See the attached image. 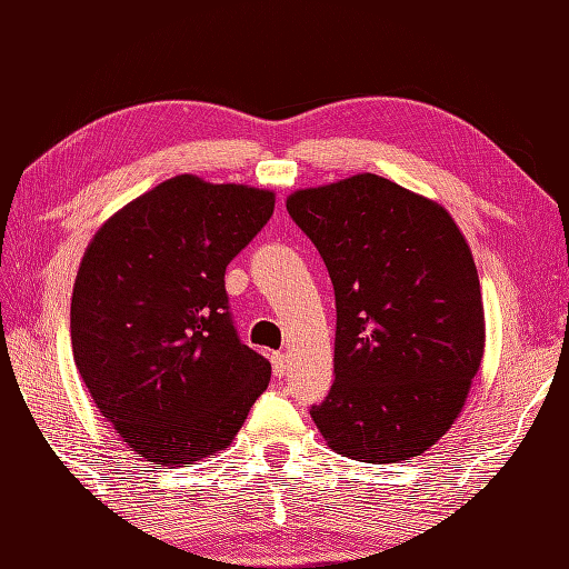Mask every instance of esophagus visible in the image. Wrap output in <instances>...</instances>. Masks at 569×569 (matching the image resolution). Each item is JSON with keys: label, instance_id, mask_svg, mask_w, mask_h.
<instances>
[{"label": "esophagus", "instance_id": "1", "mask_svg": "<svg viewBox=\"0 0 569 569\" xmlns=\"http://www.w3.org/2000/svg\"><path fill=\"white\" fill-rule=\"evenodd\" d=\"M271 367H273V377L283 379V377H286V371H288L286 355H283V352H273V355H271Z\"/></svg>", "mask_w": 569, "mask_h": 569}]
</instances>
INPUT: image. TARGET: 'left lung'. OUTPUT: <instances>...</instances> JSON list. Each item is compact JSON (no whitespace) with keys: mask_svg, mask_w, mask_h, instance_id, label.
Returning <instances> with one entry per match:
<instances>
[{"mask_svg":"<svg viewBox=\"0 0 569 569\" xmlns=\"http://www.w3.org/2000/svg\"><path fill=\"white\" fill-rule=\"evenodd\" d=\"M335 288V383L310 408L337 455L391 465L452 428L485 357L475 259L442 204L359 173L286 200Z\"/></svg>","mask_w":569,"mask_h":569,"instance_id":"left-lung-1","label":"left lung"}]
</instances>
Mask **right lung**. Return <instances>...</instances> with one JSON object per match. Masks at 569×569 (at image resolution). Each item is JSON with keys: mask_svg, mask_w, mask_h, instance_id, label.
Masks as SVG:
<instances>
[{"mask_svg": "<svg viewBox=\"0 0 569 569\" xmlns=\"http://www.w3.org/2000/svg\"><path fill=\"white\" fill-rule=\"evenodd\" d=\"M276 196L176 176L107 220L72 286L70 342L94 406L134 455L183 467L224 450L271 379L241 345L227 263Z\"/></svg>", "mask_w": 569, "mask_h": 569, "instance_id": "obj_1", "label": "right lung"}]
</instances>
